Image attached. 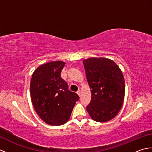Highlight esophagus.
Here are the masks:
<instances>
[{
	"instance_id": "esophagus-1",
	"label": "esophagus",
	"mask_w": 152,
	"mask_h": 152,
	"mask_svg": "<svg viewBox=\"0 0 152 152\" xmlns=\"http://www.w3.org/2000/svg\"><path fill=\"white\" fill-rule=\"evenodd\" d=\"M77 94H78L80 96H81V91H80V90H79V91H77Z\"/></svg>"
}]
</instances>
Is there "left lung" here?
Segmentation results:
<instances>
[{
    "mask_svg": "<svg viewBox=\"0 0 152 152\" xmlns=\"http://www.w3.org/2000/svg\"><path fill=\"white\" fill-rule=\"evenodd\" d=\"M91 99L87 106L91 118L97 122H106L120 110L125 96V80L114 61L91 57L83 61Z\"/></svg>",
    "mask_w": 152,
    "mask_h": 152,
    "instance_id": "obj_1",
    "label": "left lung"
}]
</instances>
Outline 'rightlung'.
<instances>
[{"instance_id": "1", "label": "right lung", "mask_w": 152, "mask_h": 152, "mask_svg": "<svg viewBox=\"0 0 152 152\" xmlns=\"http://www.w3.org/2000/svg\"><path fill=\"white\" fill-rule=\"evenodd\" d=\"M65 63L56 61L42 64L32 76L30 93L35 111L51 125H61L69 120L79 96L68 89L61 77Z\"/></svg>"}]
</instances>
